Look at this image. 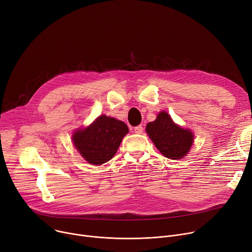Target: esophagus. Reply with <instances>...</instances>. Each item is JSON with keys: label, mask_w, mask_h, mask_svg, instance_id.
Returning a JSON list of instances; mask_svg holds the SVG:
<instances>
[{"label": "esophagus", "mask_w": 252, "mask_h": 252, "mask_svg": "<svg viewBox=\"0 0 252 252\" xmlns=\"http://www.w3.org/2000/svg\"><path fill=\"white\" fill-rule=\"evenodd\" d=\"M144 131V127L142 126H138L134 127V132L135 133H142Z\"/></svg>", "instance_id": "34e87169"}]
</instances>
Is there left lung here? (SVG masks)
I'll use <instances>...</instances> for the list:
<instances>
[{
  "mask_svg": "<svg viewBox=\"0 0 252 252\" xmlns=\"http://www.w3.org/2000/svg\"><path fill=\"white\" fill-rule=\"evenodd\" d=\"M146 131L156 148L171 159L184 158L194 141L193 132L175 124L166 111H161L154 122L149 123Z\"/></svg>",
  "mask_w": 252,
  "mask_h": 252,
  "instance_id": "obj_1",
  "label": "left lung"
}]
</instances>
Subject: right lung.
<instances>
[{
  "instance_id": "obj_1",
  "label": "right lung",
  "mask_w": 252,
  "mask_h": 252,
  "mask_svg": "<svg viewBox=\"0 0 252 252\" xmlns=\"http://www.w3.org/2000/svg\"><path fill=\"white\" fill-rule=\"evenodd\" d=\"M127 132L128 127L124 122L102 114L89 126L75 130L72 141L86 162L102 165L117 154Z\"/></svg>"
}]
</instances>
